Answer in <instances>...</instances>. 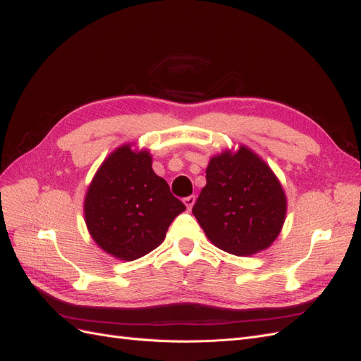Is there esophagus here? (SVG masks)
I'll return each mask as SVG.
<instances>
[{
    "instance_id": "1",
    "label": "esophagus",
    "mask_w": 361,
    "mask_h": 361,
    "mask_svg": "<svg viewBox=\"0 0 361 361\" xmlns=\"http://www.w3.org/2000/svg\"><path fill=\"white\" fill-rule=\"evenodd\" d=\"M183 203H185V206L188 207V211H191L192 204L195 203V195H188V197H185V199H183Z\"/></svg>"
}]
</instances>
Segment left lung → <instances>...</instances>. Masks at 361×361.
Masks as SVG:
<instances>
[{"mask_svg": "<svg viewBox=\"0 0 361 361\" xmlns=\"http://www.w3.org/2000/svg\"><path fill=\"white\" fill-rule=\"evenodd\" d=\"M192 214L215 247L250 256L276 241L286 195L268 164L241 146L235 154L226 150L211 158Z\"/></svg>", "mask_w": 361, "mask_h": 361, "instance_id": "8db88e82", "label": "left lung"}]
</instances>
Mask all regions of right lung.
<instances>
[{"label":"right lung","instance_id":"right-lung-1","mask_svg":"<svg viewBox=\"0 0 361 361\" xmlns=\"http://www.w3.org/2000/svg\"><path fill=\"white\" fill-rule=\"evenodd\" d=\"M185 204L152 170L147 150L123 145L96 171L84 200L85 224L94 243L120 260L155 250Z\"/></svg>","mask_w":361,"mask_h":361}]
</instances>
